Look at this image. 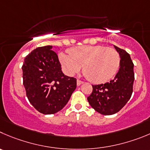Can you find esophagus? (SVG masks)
<instances>
[{
  "label": "esophagus",
  "instance_id": "34e87169",
  "mask_svg": "<svg viewBox=\"0 0 150 150\" xmlns=\"http://www.w3.org/2000/svg\"><path fill=\"white\" fill-rule=\"evenodd\" d=\"M82 84H83V82H82V81L79 80V79H77V80H76V85H77L78 86L80 85H82Z\"/></svg>",
  "mask_w": 150,
  "mask_h": 150
}]
</instances>
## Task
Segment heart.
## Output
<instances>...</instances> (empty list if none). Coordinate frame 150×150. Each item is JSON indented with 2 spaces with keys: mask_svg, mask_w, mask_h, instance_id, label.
<instances>
[{
  "mask_svg": "<svg viewBox=\"0 0 150 150\" xmlns=\"http://www.w3.org/2000/svg\"><path fill=\"white\" fill-rule=\"evenodd\" d=\"M61 52L59 60L65 74L74 76L83 66V72L93 83L108 82L117 73L120 65V55L115 49L103 45H82Z\"/></svg>",
  "mask_w": 150,
  "mask_h": 150,
  "instance_id": "1",
  "label": "heart"
}]
</instances>
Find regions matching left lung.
<instances>
[{"label": "left lung", "instance_id": "1", "mask_svg": "<svg viewBox=\"0 0 150 150\" xmlns=\"http://www.w3.org/2000/svg\"><path fill=\"white\" fill-rule=\"evenodd\" d=\"M121 61L115 78L109 82L92 85L93 91L88 97L90 105L102 115H112L119 112L129 100L132 93L134 65L129 54L114 45Z\"/></svg>", "mask_w": 150, "mask_h": 150}]
</instances>
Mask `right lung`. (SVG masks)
I'll return each mask as SVG.
<instances>
[{"label": "right lung", "mask_w": 150, "mask_h": 150, "mask_svg": "<svg viewBox=\"0 0 150 150\" xmlns=\"http://www.w3.org/2000/svg\"><path fill=\"white\" fill-rule=\"evenodd\" d=\"M52 45L33 50L24 59L23 79L30 103L45 115L59 112L76 88V79L62 73Z\"/></svg>", "instance_id": "add662e5"}]
</instances>
